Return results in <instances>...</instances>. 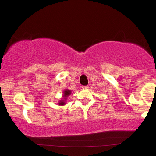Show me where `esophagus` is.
I'll return each instance as SVG.
<instances>
[{
  "label": "esophagus",
  "instance_id": "1",
  "mask_svg": "<svg viewBox=\"0 0 156 156\" xmlns=\"http://www.w3.org/2000/svg\"><path fill=\"white\" fill-rule=\"evenodd\" d=\"M82 88H84V89H85V88H88V87L87 86H82Z\"/></svg>",
  "mask_w": 156,
  "mask_h": 156
}]
</instances>
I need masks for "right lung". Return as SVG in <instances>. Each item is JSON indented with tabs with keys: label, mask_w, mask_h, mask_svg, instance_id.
<instances>
[{
	"label": "right lung",
	"mask_w": 156,
	"mask_h": 156,
	"mask_svg": "<svg viewBox=\"0 0 156 156\" xmlns=\"http://www.w3.org/2000/svg\"><path fill=\"white\" fill-rule=\"evenodd\" d=\"M64 97H68V95L70 94L71 92L69 91V90H65V91H64ZM64 102H60V103H59V105H64Z\"/></svg>",
	"instance_id": "obj_1"
}]
</instances>
